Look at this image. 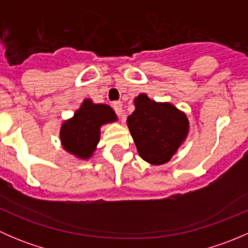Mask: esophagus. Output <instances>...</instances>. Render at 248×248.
Wrapping results in <instances>:
<instances>
[{"instance_id":"esophagus-1","label":"esophagus","mask_w":248,"mask_h":248,"mask_svg":"<svg viewBox=\"0 0 248 248\" xmlns=\"http://www.w3.org/2000/svg\"><path fill=\"white\" fill-rule=\"evenodd\" d=\"M112 108H114V110L116 111V114L119 115V116H121L122 119H124V116H122V112H124V110H122L121 102H114V103H112Z\"/></svg>"}]
</instances>
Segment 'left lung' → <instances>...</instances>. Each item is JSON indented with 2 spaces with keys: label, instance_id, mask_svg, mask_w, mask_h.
<instances>
[{
  "label": "left lung",
  "instance_id": "obj_1",
  "mask_svg": "<svg viewBox=\"0 0 248 248\" xmlns=\"http://www.w3.org/2000/svg\"><path fill=\"white\" fill-rule=\"evenodd\" d=\"M127 117L138 154L150 164H164L176 154L188 134V119L170 103H157L145 93L134 99Z\"/></svg>",
  "mask_w": 248,
  "mask_h": 248
}]
</instances>
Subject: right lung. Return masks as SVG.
Wrapping results in <instances>:
<instances>
[{"mask_svg": "<svg viewBox=\"0 0 248 248\" xmlns=\"http://www.w3.org/2000/svg\"><path fill=\"white\" fill-rule=\"evenodd\" d=\"M116 120V114L109 106L85 99L74 116L62 124L60 131L62 146L78 158L89 159L101 138V127Z\"/></svg>", "mask_w": 248, "mask_h": 248, "instance_id": "obj_1", "label": "right lung"}]
</instances>
